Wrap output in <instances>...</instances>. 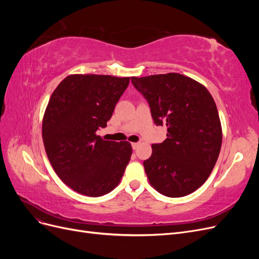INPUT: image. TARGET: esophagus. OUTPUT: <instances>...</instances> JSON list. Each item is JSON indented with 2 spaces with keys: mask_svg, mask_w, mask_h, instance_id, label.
<instances>
[{
  "mask_svg": "<svg viewBox=\"0 0 259 259\" xmlns=\"http://www.w3.org/2000/svg\"><path fill=\"white\" fill-rule=\"evenodd\" d=\"M139 145H140L139 143H133L132 147H133V149H134V150H136V149L139 147Z\"/></svg>",
  "mask_w": 259,
  "mask_h": 259,
  "instance_id": "34e87169",
  "label": "esophagus"
}]
</instances>
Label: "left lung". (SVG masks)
<instances>
[{
	"label": "left lung",
	"mask_w": 259,
	"mask_h": 259,
	"mask_svg": "<svg viewBox=\"0 0 259 259\" xmlns=\"http://www.w3.org/2000/svg\"><path fill=\"white\" fill-rule=\"evenodd\" d=\"M151 109L156 125H166V139L152 145L144 161L149 183L169 198L185 197L206 182L223 142L215 101L204 85L179 73L131 77Z\"/></svg>",
	"instance_id": "8db88e82"
}]
</instances>
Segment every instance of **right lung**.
<instances>
[{"instance_id": "1", "label": "right lung", "mask_w": 259, "mask_h": 259, "mask_svg": "<svg viewBox=\"0 0 259 259\" xmlns=\"http://www.w3.org/2000/svg\"><path fill=\"white\" fill-rule=\"evenodd\" d=\"M130 77L70 74L52 94L42 137L55 173L72 190L101 197L119 185L132 155L128 142L97 135L107 126Z\"/></svg>"}]
</instances>
